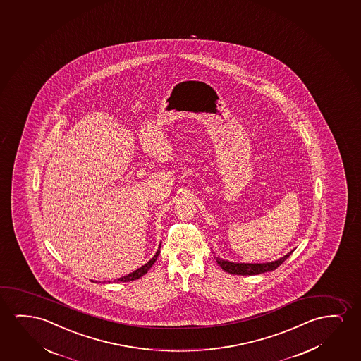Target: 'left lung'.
Here are the masks:
<instances>
[{"mask_svg": "<svg viewBox=\"0 0 361 361\" xmlns=\"http://www.w3.org/2000/svg\"><path fill=\"white\" fill-rule=\"evenodd\" d=\"M293 252V250L290 251L288 254L279 257V259L271 261V262H264V264H245V262H233V261H228V259H219L215 257L219 266L225 271L231 274H241V276H252V274H264V272H269L277 269L279 264L285 262L286 259L290 257V255Z\"/></svg>", "mask_w": 361, "mask_h": 361, "instance_id": "1", "label": "left lung"}]
</instances>
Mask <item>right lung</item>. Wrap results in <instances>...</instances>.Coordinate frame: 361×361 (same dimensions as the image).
<instances>
[{
	"mask_svg": "<svg viewBox=\"0 0 361 361\" xmlns=\"http://www.w3.org/2000/svg\"><path fill=\"white\" fill-rule=\"evenodd\" d=\"M159 249H161V244L158 246V250L156 251V254L153 256L152 259L148 261L147 264H143L141 266L140 269H135L133 272L131 274H126V276H123V277H120V279H115L114 282H130V281H135V279H138L140 277H142L143 274H147L148 269L152 267L153 264L156 262V259H157L158 255H159ZM94 282V281H92ZM109 283H110V281H107ZM106 283V282H105Z\"/></svg>",
	"mask_w": 361,
	"mask_h": 361,
	"instance_id": "1",
	"label": "right lung"
}]
</instances>
